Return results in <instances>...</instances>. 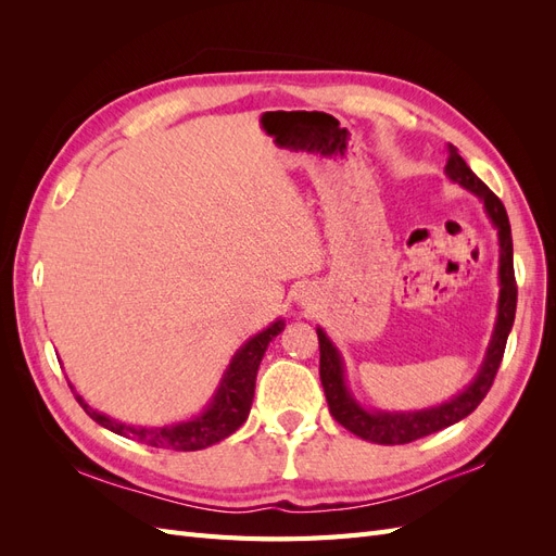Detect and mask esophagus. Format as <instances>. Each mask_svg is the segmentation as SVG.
I'll list each match as a JSON object with an SVG mask.
<instances>
[{
	"mask_svg": "<svg viewBox=\"0 0 556 556\" xmlns=\"http://www.w3.org/2000/svg\"><path fill=\"white\" fill-rule=\"evenodd\" d=\"M304 301H306V299H304ZM304 301H301V304H304Z\"/></svg>",
	"mask_w": 556,
	"mask_h": 556,
	"instance_id": "obj_1",
	"label": "esophagus"
}]
</instances>
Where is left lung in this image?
Instances as JSON below:
<instances>
[{
  "instance_id": "obj_1",
  "label": "left lung",
  "mask_w": 556,
  "mask_h": 556,
  "mask_svg": "<svg viewBox=\"0 0 556 556\" xmlns=\"http://www.w3.org/2000/svg\"><path fill=\"white\" fill-rule=\"evenodd\" d=\"M445 176L450 182L459 185L462 190L470 192L480 199L486 220L492 223L498 237V301H496V323L492 329L490 345L482 357L476 378L470 380L462 392L450 396L443 403H435L429 408L419 410H382V408H366L364 403L352 394L348 376H345V359L341 350L336 348L331 336L317 325L319 339V380L325 387V396L329 410L339 425L352 431L359 439L378 445H403L417 439H425L429 433L447 429L457 425L459 419L473 413L480 401L490 392L498 364L506 350L508 333L515 323L517 308V285H515V268H513V237L506 206L501 199L486 188V185L470 172V166L459 155V150L447 143V164Z\"/></svg>"
}]
</instances>
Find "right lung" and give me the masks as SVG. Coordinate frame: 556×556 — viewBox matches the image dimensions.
I'll return each instance as SVG.
<instances>
[{"label":"right lung","instance_id":"obj_1","mask_svg":"<svg viewBox=\"0 0 556 556\" xmlns=\"http://www.w3.org/2000/svg\"><path fill=\"white\" fill-rule=\"evenodd\" d=\"M282 329H285V319L276 317L266 329L250 336V339L233 352V357L229 359L225 374L220 382H217L215 392L208 399L204 410H199L188 419H178V422H172V425L121 422V419L92 408L90 403L76 392V387L72 382L70 387L76 394L80 408L86 410L97 425H102L104 429L117 435H125V439L139 441L160 450H176V452L204 450L225 441L227 435H231L248 419L252 396H255L257 368L262 364L268 343H271Z\"/></svg>","mask_w":556,"mask_h":556}]
</instances>
